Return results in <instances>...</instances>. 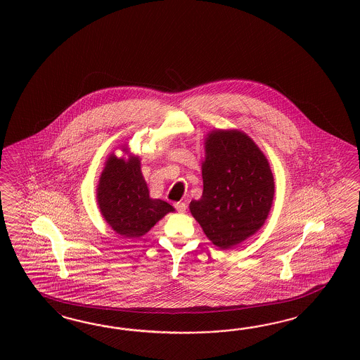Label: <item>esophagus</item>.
I'll use <instances>...</instances> for the list:
<instances>
[{
    "label": "esophagus",
    "mask_w": 360,
    "mask_h": 360,
    "mask_svg": "<svg viewBox=\"0 0 360 360\" xmlns=\"http://www.w3.org/2000/svg\"><path fill=\"white\" fill-rule=\"evenodd\" d=\"M174 207L179 214H184L186 211V206L185 203L184 202H176V203H174Z\"/></svg>",
    "instance_id": "34e87169"
}]
</instances>
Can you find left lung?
<instances>
[{"instance_id":"obj_1","label":"left lung","mask_w":360,"mask_h":360,"mask_svg":"<svg viewBox=\"0 0 360 360\" xmlns=\"http://www.w3.org/2000/svg\"><path fill=\"white\" fill-rule=\"evenodd\" d=\"M203 194L190 211L220 250L262 229L272 207L274 181L266 157L240 131H214L205 141Z\"/></svg>"}]
</instances>
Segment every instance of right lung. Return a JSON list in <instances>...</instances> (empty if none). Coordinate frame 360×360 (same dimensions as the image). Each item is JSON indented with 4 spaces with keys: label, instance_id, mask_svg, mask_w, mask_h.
Wrapping results in <instances>:
<instances>
[{
    "label": "right lung",
    "instance_id": "obj_1",
    "mask_svg": "<svg viewBox=\"0 0 360 360\" xmlns=\"http://www.w3.org/2000/svg\"><path fill=\"white\" fill-rule=\"evenodd\" d=\"M128 153V150H125ZM98 208L105 221L124 238H140L174 208L152 199L141 173L140 158L128 161L110 154L98 185Z\"/></svg>",
    "mask_w": 360,
    "mask_h": 360
}]
</instances>
